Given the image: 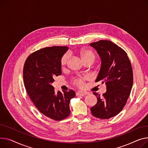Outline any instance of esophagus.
<instances>
[{
    "mask_svg": "<svg viewBox=\"0 0 148 148\" xmlns=\"http://www.w3.org/2000/svg\"><path fill=\"white\" fill-rule=\"evenodd\" d=\"M87 94V93L86 92H77L76 93L77 96H84Z\"/></svg>",
    "mask_w": 148,
    "mask_h": 148,
    "instance_id": "esophagus-1",
    "label": "esophagus"
}]
</instances>
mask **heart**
<instances>
[{
  "label": "heart",
  "mask_w": 148,
  "mask_h": 148,
  "mask_svg": "<svg viewBox=\"0 0 148 148\" xmlns=\"http://www.w3.org/2000/svg\"><path fill=\"white\" fill-rule=\"evenodd\" d=\"M79 53L81 58L83 62L85 61H92L93 62L95 60V53L89 49H82L78 52ZM69 60V54L68 53H65L64 54L60 61V65L62 66H65L66 64L68 63V61ZM88 79L87 76H83V77H77L74 78L73 79V83L74 84H75L77 86H82L84 82Z\"/></svg>",
  "instance_id": "obj_1"
}]
</instances>
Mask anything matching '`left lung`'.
I'll list each match as a JSON object with an SVG mask.
<instances>
[{"label":"left lung","mask_w":148,"mask_h":148,"mask_svg":"<svg viewBox=\"0 0 148 148\" xmlns=\"http://www.w3.org/2000/svg\"><path fill=\"white\" fill-rule=\"evenodd\" d=\"M101 59V66L95 82L105 83L106 92L101 97L96 92V104L90 108L92 114L100 119H109L119 114L129 97L133 82L130 61L122 48L110 40L89 44Z\"/></svg>","instance_id":"8db88e82"}]
</instances>
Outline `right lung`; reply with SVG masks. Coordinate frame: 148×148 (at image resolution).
Masks as SVG:
<instances>
[{"mask_svg": "<svg viewBox=\"0 0 148 148\" xmlns=\"http://www.w3.org/2000/svg\"><path fill=\"white\" fill-rule=\"evenodd\" d=\"M66 46L47 47L29 55L23 68L25 87L37 110L49 119L64 120L70 115V100L75 92H55L51 83L62 74L60 61L68 51Z\"/></svg>", "mask_w": 148, "mask_h": 148, "instance_id": "right-lung-1", "label": "right lung"}]
</instances>
